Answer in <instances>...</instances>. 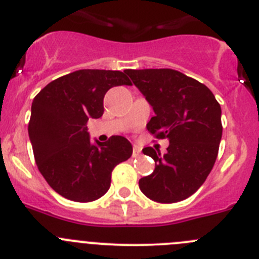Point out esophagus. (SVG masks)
Masks as SVG:
<instances>
[{"mask_svg": "<svg viewBox=\"0 0 259 259\" xmlns=\"http://www.w3.org/2000/svg\"><path fill=\"white\" fill-rule=\"evenodd\" d=\"M139 154H141V148L135 146L134 148H133V157H138Z\"/></svg>", "mask_w": 259, "mask_h": 259, "instance_id": "obj_1", "label": "esophagus"}]
</instances>
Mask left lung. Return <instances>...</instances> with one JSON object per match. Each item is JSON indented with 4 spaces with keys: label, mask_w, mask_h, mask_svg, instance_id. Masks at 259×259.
Segmentation results:
<instances>
[{
    "label": "left lung",
    "mask_w": 259,
    "mask_h": 259,
    "mask_svg": "<svg viewBox=\"0 0 259 259\" xmlns=\"http://www.w3.org/2000/svg\"><path fill=\"white\" fill-rule=\"evenodd\" d=\"M154 111L147 124L158 139L167 138V152L147 147L156 167L139 180L146 197L175 203L194 194L216 162L222 137L221 106L204 84L172 69L125 70Z\"/></svg>",
    "instance_id": "1"
}]
</instances>
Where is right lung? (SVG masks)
I'll return each instance as SVG.
<instances>
[{"label":"right lung","instance_id":"1","mask_svg":"<svg viewBox=\"0 0 259 259\" xmlns=\"http://www.w3.org/2000/svg\"><path fill=\"white\" fill-rule=\"evenodd\" d=\"M117 85H132L125 72L78 70L51 81L33 100L28 133L38 170L66 199L92 202L105 195L115 166L132 156L126 138L92 142L87 129L89 118L103 115L105 94Z\"/></svg>","mask_w":259,"mask_h":259}]
</instances>
